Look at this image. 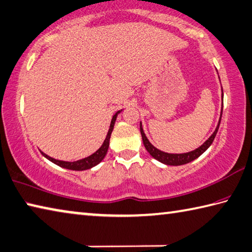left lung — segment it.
Instances as JSON below:
<instances>
[{
	"mask_svg": "<svg viewBox=\"0 0 252 252\" xmlns=\"http://www.w3.org/2000/svg\"><path fill=\"white\" fill-rule=\"evenodd\" d=\"M221 112H222V110H221ZM220 118H221V116H220ZM220 122H218V125L216 127L215 131L213 132V135L210 137V138H208L205 142H204V144L201 147H198L197 149L193 150V151H189V153H187V154H167V153H163V151H161L159 149H157L156 147L151 145L149 140L147 139V137H146L145 132H144V129H142L141 124H140V134H141V137H142V141H144L145 148L147 149V151H148V153L151 156L154 157L155 159H157L158 161H160V162H162L164 164H168V165H182V164L191 162V161L198 158V157H200L204 153V151H205L208 148V147L212 145V142L214 141V138H215V136H216L217 131H218V128H220Z\"/></svg>",
	"mask_w": 252,
	"mask_h": 252,
	"instance_id": "obj_1",
	"label": "left lung"
}]
</instances>
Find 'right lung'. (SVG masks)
Masks as SVG:
<instances>
[{"mask_svg":"<svg viewBox=\"0 0 252 252\" xmlns=\"http://www.w3.org/2000/svg\"><path fill=\"white\" fill-rule=\"evenodd\" d=\"M121 113V111H118L115 113V115L113 116L112 118V122H111V126H110V129H108L107 132V136L105 140H104L103 145L101 146V148H99L97 151H95L93 155L89 156L88 158H84L81 160H78V161H74V162H67V161H60V160H56L54 158H51V157L47 156L46 154L41 153L44 155V157H46L47 159L50 160L51 162L56 163L57 165H59V167H63L65 169H69V170H74V171H82V170H88V169H91L93 168L94 165L98 164L101 161L104 159V157H105L106 153H107V149H108V146H110V138H111V134L113 131V128H114V124H115V121H116V117H117V114Z\"/></svg>","mask_w":252,"mask_h":252,"instance_id":"obj_1","label":"right lung"}]
</instances>
